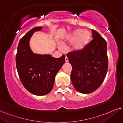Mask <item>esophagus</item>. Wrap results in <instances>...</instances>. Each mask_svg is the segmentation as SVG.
<instances>
[{
	"label": "esophagus",
	"mask_w": 123,
	"mask_h": 123,
	"mask_svg": "<svg viewBox=\"0 0 123 123\" xmlns=\"http://www.w3.org/2000/svg\"><path fill=\"white\" fill-rule=\"evenodd\" d=\"M65 60H66V62H68V57H65Z\"/></svg>",
	"instance_id": "esophagus-1"
}]
</instances>
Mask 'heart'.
Here are the masks:
<instances>
[{
  "label": "heart",
  "instance_id": "heart-1",
  "mask_svg": "<svg viewBox=\"0 0 123 123\" xmlns=\"http://www.w3.org/2000/svg\"><path fill=\"white\" fill-rule=\"evenodd\" d=\"M91 38V34L88 30L78 29L74 30L67 35L63 43H71L73 42L72 49L74 51H81L84 49L88 44ZM60 49H62V47L59 46Z\"/></svg>",
  "mask_w": 123,
  "mask_h": 123
}]
</instances>
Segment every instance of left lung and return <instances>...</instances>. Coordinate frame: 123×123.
Masks as SVG:
<instances>
[{
    "label": "left lung",
    "mask_w": 123,
    "mask_h": 123,
    "mask_svg": "<svg viewBox=\"0 0 123 123\" xmlns=\"http://www.w3.org/2000/svg\"><path fill=\"white\" fill-rule=\"evenodd\" d=\"M92 32L93 39L84 49L67 55L72 67V84L78 92L84 94L95 91L101 86L108 70L107 43L98 32Z\"/></svg>",
    "instance_id": "1"
}]
</instances>
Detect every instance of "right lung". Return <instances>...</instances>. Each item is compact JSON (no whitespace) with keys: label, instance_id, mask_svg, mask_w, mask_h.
<instances>
[{"label":"right lung","instance_id":"add662e5","mask_svg":"<svg viewBox=\"0 0 123 123\" xmlns=\"http://www.w3.org/2000/svg\"><path fill=\"white\" fill-rule=\"evenodd\" d=\"M42 27L31 29L19 41L16 55V66L19 78L30 93L43 96L52 90L55 78L65 63V55L55 58L50 55L35 54L30 47V40Z\"/></svg>","mask_w":123,"mask_h":123}]
</instances>
